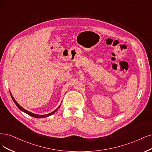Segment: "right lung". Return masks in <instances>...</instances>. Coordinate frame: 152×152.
I'll list each match as a JSON object with an SVG mask.
<instances>
[{"mask_svg":"<svg viewBox=\"0 0 152 152\" xmlns=\"http://www.w3.org/2000/svg\"><path fill=\"white\" fill-rule=\"evenodd\" d=\"M10 93V96H11V97H12V100L14 101V103L15 104V105H16L17 106H18V108H19L20 110H21L22 111H23L24 113H26V114H27V115H30V116H33V117H34V118H41L48 117V116H50V115H53V114L55 113V112L60 108V106H61V104L58 106V108L57 109H56V110H54V111H53V112H51V113H49V114H47V115H37V114H35V113H31V112H30V111H27V110H25L24 108H22V106H20L18 104V103L15 100L14 98L13 97V96L12 95V94H11V93Z\"/></svg>","mask_w":152,"mask_h":152,"instance_id":"add662e5","label":"right lung"}]
</instances>
